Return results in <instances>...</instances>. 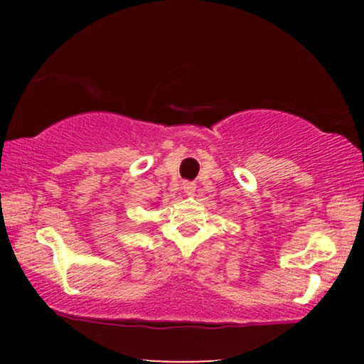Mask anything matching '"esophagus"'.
Segmentation results:
<instances>
[{
  "instance_id": "obj_1",
  "label": "esophagus",
  "mask_w": 364,
  "mask_h": 364,
  "mask_svg": "<svg viewBox=\"0 0 364 364\" xmlns=\"http://www.w3.org/2000/svg\"><path fill=\"white\" fill-rule=\"evenodd\" d=\"M196 183H193V181H184L183 183V189H184V193H186V196H194L196 194Z\"/></svg>"
}]
</instances>
